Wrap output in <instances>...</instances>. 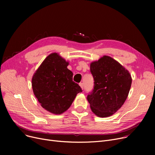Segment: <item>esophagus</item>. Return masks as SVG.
I'll return each instance as SVG.
<instances>
[{"mask_svg": "<svg viewBox=\"0 0 155 155\" xmlns=\"http://www.w3.org/2000/svg\"><path fill=\"white\" fill-rule=\"evenodd\" d=\"M79 85L80 86L81 88H82V89L84 88V84H83V83H80V84H79Z\"/></svg>", "mask_w": 155, "mask_h": 155, "instance_id": "obj_1", "label": "esophagus"}]
</instances>
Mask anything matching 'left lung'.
<instances>
[{"instance_id":"left-lung-1","label":"left lung","mask_w":155,"mask_h":155,"mask_svg":"<svg viewBox=\"0 0 155 155\" xmlns=\"http://www.w3.org/2000/svg\"><path fill=\"white\" fill-rule=\"evenodd\" d=\"M94 80L87 96L92 111L100 117L111 116L125 102L132 84L129 71L112 57L104 55L91 63Z\"/></svg>"}]
</instances>
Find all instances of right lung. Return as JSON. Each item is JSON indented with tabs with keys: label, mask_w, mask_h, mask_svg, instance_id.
Returning <instances> with one entry per match:
<instances>
[{
	"label": "right lung",
	"mask_w": 155,
	"mask_h": 155,
	"mask_svg": "<svg viewBox=\"0 0 155 155\" xmlns=\"http://www.w3.org/2000/svg\"><path fill=\"white\" fill-rule=\"evenodd\" d=\"M69 62L57 53L49 54L32 78V91L41 107L54 114L67 110L82 90L73 81Z\"/></svg>",
	"instance_id": "add662e5"
}]
</instances>
